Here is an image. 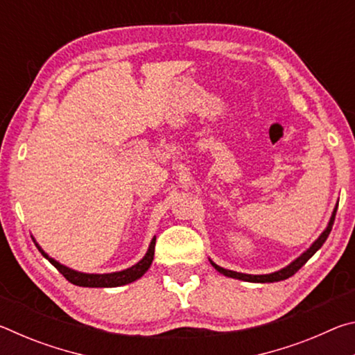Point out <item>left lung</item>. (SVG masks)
<instances>
[{
  "mask_svg": "<svg viewBox=\"0 0 355 355\" xmlns=\"http://www.w3.org/2000/svg\"><path fill=\"white\" fill-rule=\"evenodd\" d=\"M335 214H336V208L334 209L332 213V218L329 220V225L326 230L321 233V236L316 239V241L310 245V249H307L304 252L302 255L299 258H296L291 264H288L286 268L280 269L277 272H272V274H264V275H250V274H241V272H235V271H228V269H224L218 266V264L213 263L211 264L214 266L216 271H219L220 274L227 275V277H232V279H239V280H244V282H254V284H268V282H280V280H285L288 277H291V275L296 274L300 268L304 266L305 263H307L311 257L316 254L318 249H321V245L326 243V239L329 236L330 230H332V225H334V220H335Z\"/></svg>",
  "mask_w": 355,
  "mask_h": 355,
  "instance_id": "left-lung-1",
  "label": "left lung"
}]
</instances>
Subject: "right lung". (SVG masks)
I'll return each mask as SVG.
<instances>
[{
    "instance_id": "obj_1",
    "label": "right lung",
    "mask_w": 355,
    "mask_h": 355,
    "mask_svg": "<svg viewBox=\"0 0 355 355\" xmlns=\"http://www.w3.org/2000/svg\"><path fill=\"white\" fill-rule=\"evenodd\" d=\"M155 241L156 238L152 239V243L148 245V250L146 257L142 258L139 263H136L135 266H131L128 269H123V271L119 272H111V274H84V272H78L70 269L64 264L58 263L56 260L48 257L44 250L40 249V245L35 243V248L39 249V252L44 255L48 261H50L53 266H55L59 272H61L65 279H67L70 284L78 285V286H89V288H114V286H120V285H127L131 284V282L137 280L142 277L144 274L147 272V269L150 268V264L153 261V255H155Z\"/></svg>"
}]
</instances>
